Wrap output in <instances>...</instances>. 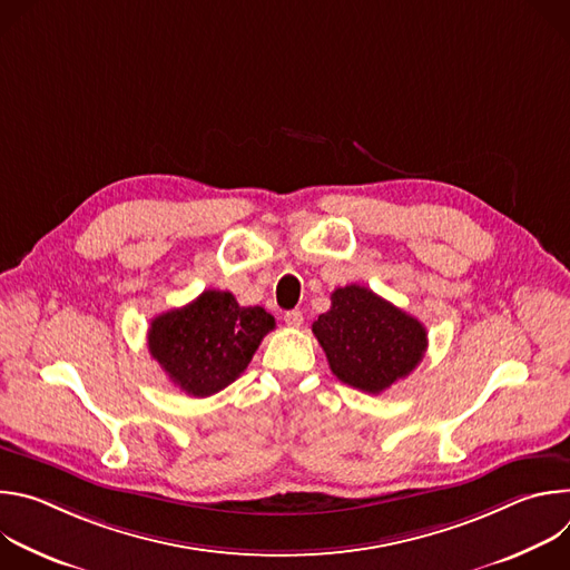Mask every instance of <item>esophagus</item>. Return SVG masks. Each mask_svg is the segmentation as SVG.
<instances>
[{
  "label": "esophagus",
  "mask_w": 570,
  "mask_h": 570,
  "mask_svg": "<svg viewBox=\"0 0 570 570\" xmlns=\"http://www.w3.org/2000/svg\"><path fill=\"white\" fill-rule=\"evenodd\" d=\"M284 320H286V324H288V327H299V324H302V320H304V315H302V311L293 308V311H286Z\"/></svg>",
  "instance_id": "obj_1"
}]
</instances>
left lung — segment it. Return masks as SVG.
Instances as JSON below:
<instances>
[{
  "instance_id": "8db88e82",
  "label": "left lung",
  "mask_w": 570,
  "mask_h": 570,
  "mask_svg": "<svg viewBox=\"0 0 570 570\" xmlns=\"http://www.w3.org/2000/svg\"><path fill=\"white\" fill-rule=\"evenodd\" d=\"M313 334L336 379L370 394L409 376L429 347L417 317L358 284L332 293V308L317 315Z\"/></svg>"
}]
</instances>
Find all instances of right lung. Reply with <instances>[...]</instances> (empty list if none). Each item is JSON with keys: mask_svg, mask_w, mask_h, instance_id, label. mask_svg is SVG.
Returning a JSON list of instances; mask_svg holds the SVG:
<instances>
[{"mask_svg": "<svg viewBox=\"0 0 570 570\" xmlns=\"http://www.w3.org/2000/svg\"><path fill=\"white\" fill-rule=\"evenodd\" d=\"M273 330L266 308L240 306L227 291H203L150 320L148 352L174 385L200 399L236 381Z\"/></svg>", "mask_w": 570, "mask_h": 570, "instance_id": "add662e5", "label": "right lung"}]
</instances>
